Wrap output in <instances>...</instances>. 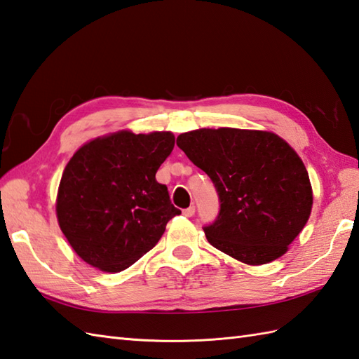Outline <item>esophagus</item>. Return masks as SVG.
Returning a JSON list of instances; mask_svg holds the SVG:
<instances>
[{
    "mask_svg": "<svg viewBox=\"0 0 359 359\" xmlns=\"http://www.w3.org/2000/svg\"><path fill=\"white\" fill-rule=\"evenodd\" d=\"M182 215H184V217H187V218L194 217V215H195V205H190V207H187V209L182 210Z\"/></svg>",
    "mask_w": 359,
    "mask_h": 359,
    "instance_id": "obj_1",
    "label": "esophagus"
}]
</instances>
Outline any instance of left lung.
I'll use <instances>...</instances> for the list:
<instances>
[{"instance_id": "obj_1", "label": "left lung", "mask_w": 359, "mask_h": 359, "mask_svg": "<svg viewBox=\"0 0 359 359\" xmlns=\"http://www.w3.org/2000/svg\"><path fill=\"white\" fill-rule=\"evenodd\" d=\"M177 144L219 195L207 241L249 266L283 257L313 205L307 169L289 142L269 130L219 127L181 133Z\"/></svg>"}]
</instances>
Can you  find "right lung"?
Here are the masks:
<instances>
[{
    "mask_svg": "<svg viewBox=\"0 0 359 359\" xmlns=\"http://www.w3.org/2000/svg\"><path fill=\"white\" fill-rule=\"evenodd\" d=\"M173 146L172 132L118 130L69 159L55 207L61 232L87 264L107 273L130 267L181 213L155 180Z\"/></svg>",
    "mask_w": 359,
    "mask_h": 359,
    "instance_id": "right-lung-1",
    "label": "right lung"
}]
</instances>
